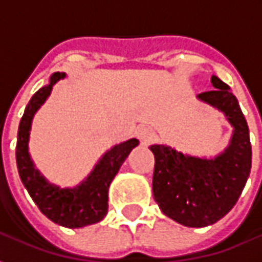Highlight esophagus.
Here are the masks:
<instances>
[{"mask_svg": "<svg viewBox=\"0 0 262 262\" xmlns=\"http://www.w3.org/2000/svg\"><path fill=\"white\" fill-rule=\"evenodd\" d=\"M137 137L140 139V142L143 144H150V143H153L156 140V133L151 127H148V126H139L136 130Z\"/></svg>", "mask_w": 262, "mask_h": 262, "instance_id": "34e87169", "label": "esophagus"}]
</instances>
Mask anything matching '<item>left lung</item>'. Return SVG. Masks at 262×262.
<instances>
[{
  "label": "left lung",
  "mask_w": 262,
  "mask_h": 262,
  "mask_svg": "<svg viewBox=\"0 0 262 262\" xmlns=\"http://www.w3.org/2000/svg\"><path fill=\"white\" fill-rule=\"evenodd\" d=\"M213 91L198 98L223 112L233 126L230 143L213 159L193 157L165 144H153V195L161 212L187 227L213 225L230 212L251 170L247 120L230 86L212 75Z\"/></svg>",
  "instance_id": "8db88e82"
}]
</instances>
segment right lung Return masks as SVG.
I'll list each match as a JSON object with an SVG mask.
<instances>
[{
	"mask_svg": "<svg viewBox=\"0 0 262 262\" xmlns=\"http://www.w3.org/2000/svg\"><path fill=\"white\" fill-rule=\"evenodd\" d=\"M64 77V73L52 74L50 82L33 94L26 105L18 129L16 165L20 181L40 212L57 225L75 229L94 225L106 216L109 185L126 157L139 144V140L129 139L108 150L95 164L90 176L77 187L60 188L50 184L40 171L35 168L28 150V143L33 116L48 99L54 84Z\"/></svg>",
	"mask_w": 262,
	"mask_h": 262,
	"instance_id": "obj_1",
	"label": "right lung"
}]
</instances>
